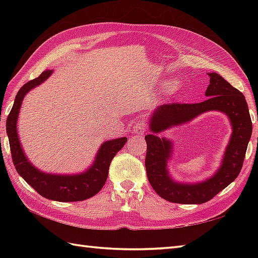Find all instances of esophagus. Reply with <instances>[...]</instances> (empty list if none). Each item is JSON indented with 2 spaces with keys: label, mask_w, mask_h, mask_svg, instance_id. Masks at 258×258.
Listing matches in <instances>:
<instances>
[{
  "label": "esophagus",
  "mask_w": 258,
  "mask_h": 258,
  "mask_svg": "<svg viewBox=\"0 0 258 258\" xmlns=\"http://www.w3.org/2000/svg\"><path fill=\"white\" fill-rule=\"evenodd\" d=\"M146 127H147V125L141 120V122H138L133 125V132L135 134H143L145 132Z\"/></svg>",
  "instance_id": "1"
}]
</instances>
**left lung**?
Instances as JSON below:
<instances>
[{"label":"left lung","instance_id":"8db88e82","mask_svg":"<svg viewBox=\"0 0 258 258\" xmlns=\"http://www.w3.org/2000/svg\"><path fill=\"white\" fill-rule=\"evenodd\" d=\"M206 101L195 104H164L150 117L151 134L147 144L145 167L149 182L162 199L177 204H203L236 179L242 169L248 142L253 131L245 96L220 74L208 73ZM208 110H220L231 120L233 132L222 165L212 178L201 183H178L169 175L167 162L171 155V142L157 134L173 125L187 122Z\"/></svg>","mask_w":258,"mask_h":258}]
</instances>
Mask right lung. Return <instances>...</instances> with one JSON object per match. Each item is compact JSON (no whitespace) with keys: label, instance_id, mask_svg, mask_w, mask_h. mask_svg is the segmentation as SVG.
<instances>
[{"label":"right lung","instance_id":"obj_1","mask_svg":"<svg viewBox=\"0 0 258 258\" xmlns=\"http://www.w3.org/2000/svg\"><path fill=\"white\" fill-rule=\"evenodd\" d=\"M52 73L53 70L44 71L38 78L25 83L16 94L13 107L7 119V133L11 154L18 173L43 197L57 202L84 201L96 195L102 189L107 179L109 164L116 153L125 145L127 138L104 142L98 149L92 166L86 172L81 174L57 175L44 173L33 166L22 149L16 124H18L20 108L24 96L32 89L42 84Z\"/></svg>","mask_w":258,"mask_h":258}]
</instances>
